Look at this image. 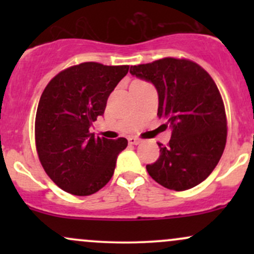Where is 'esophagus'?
<instances>
[{"mask_svg":"<svg viewBox=\"0 0 254 254\" xmlns=\"http://www.w3.org/2000/svg\"><path fill=\"white\" fill-rule=\"evenodd\" d=\"M127 141H129V143L132 145H137V144L141 143V139L136 138V137H129V139H127Z\"/></svg>","mask_w":254,"mask_h":254,"instance_id":"obj_1","label":"esophagus"}]
</instances>
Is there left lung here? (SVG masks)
<instances>
[{
    "mask_svg": "<svg viewBox=\"0 0 254 254\" xmlns=\"http://www.w3.org/2000/svg\"><path fill=\"white\" fill-rule=\"evenodd\" d=\"M130 74L154 84L157 117L172 131L170 143H157L160 156L147 165L148 173L170 190L194 188L210 176L226 147L227 119L217 86L197 63L171 57L131 65Z\"/></svg>",
    "mask_w": 254,
    "mask_h": 254,
    "instance_id": "1",
    "label": "left lung"
}]
</instances>
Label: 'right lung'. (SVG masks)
Here are the masks:
<instances>
[{
    "label": "right lung",
    "mask_w": 254,
    "mask_h": 254,
    "mask_svg": "<svg viewBox=\"0 0 254 254\" xmlns=\"http://www.w3.org/2000/svg\"><path fill=\"white\" fill-rule=\"evenodd\" d=\"M127 71L129 65L81 63L61 71L44 89L36 116L38 156L65 192L89 196L112 178L127 139L95 137L89 127Z\"/></svg>",
    "instance_id": "right-lung-1"
}]
</instances>
